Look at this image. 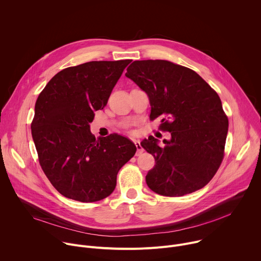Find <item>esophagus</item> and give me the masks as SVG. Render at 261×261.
Masks as SVG:
<instances>
[{
	"label": "esophagus",
	"instance_id": "esophagus-1",
	"mask_svg": "<svg viewBox=\"0 0 261 261\" xmlns=\"http://www.w3.org/2000/svg\"><path fill=\"white\" fill-rule=\"evenodd\" d=\"M134 143H135V145H136V148H137V152H136V155L137 156H139L140 154H142L143 153V147L140 145V141L138 140V139H134Z\"/></svg>",
	"mask_w": 261,
	"mask_h": 261
}]
</instances>
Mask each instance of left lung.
<instances>
[{
    "mask_svg": "<svg viewBox=\"0 0 261 261\" xmlns=\"http://www.w3.org/2000/svg\"><path fill=\"white\" fill-rule=\"evenodd\" d=\"M125 75L148 97L151 118L170 132L165 146L154 136L141 141L156 164L145 176L155 193L177 197L213 178L224 156L228 119L218 94L198 74L165 60L134 61Z\"/></svg>",
    "mask_w": 261,
    "mask_h": 261,
    "instance_id": "left-lung-1",
    "label": "left lung"
}]
</instances>
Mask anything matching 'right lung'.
<instances>
[{
	"label": "right lung",
	"instance_id": "obj_1",
	"mask_svg": "<svg viewBox=\"0 0 261 261\" xmlns=\"http://www.w3.org/2000/svg\"><path fill=\"white\" fill-rule=\"evenodd\" d=\"M131 60L93 61L66 68L48 82L35 104L32 136L40 165L65 197L94 202L109 196L117 174L135 154L121 135L91 133L94 111L103 109Z\"/></svg>",
	"mask_w": 261,
	"mask_h": 261
}]
</instances>
